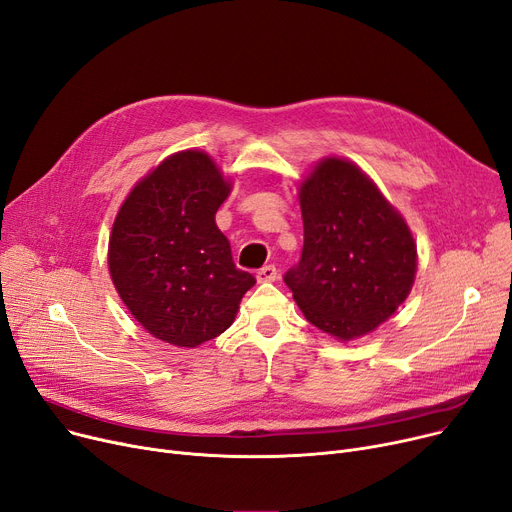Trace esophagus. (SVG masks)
<instances>
[{
	"instance_id": "34e87169",
	"label": "esophagus",
	"mask_w": 512,
	"mask_h": 512,
	"mask_svg": "<svg viewBox=\"0 0 512 512\" xmlns=\"http://www.w3.org/2000/svg\"><path fill=\"white\" fill-rule=\"evenodd\" d=\"M277 266L275 264H266V266H262V269L256 273V279L260 281V283H269V281H275L277 279Z\"/></svg>"
}]
</instances>
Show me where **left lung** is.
<instances>
[{"instance_id":"1","label":"left lung","mask_w":512,"mask_h":512,"mask_svg":"<svg viewBox=\"0 0 512 512\" xmlns=\"http://www.w3.org/2000/svg\"><path fill=\"white\" fill-rule=\"evenodd\" d=\"M304 248L283 281L321 331L371 333L410 294L417 243L377 185L344 158H325L300 187Z\"/></svg>"}]
</instances>
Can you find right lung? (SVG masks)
Segmentation results:
<instances>
[{
	"mask_svg": "<svg viewBox=\"0 0 512 512\" xmlns=\"http://www.w3.org/2000/svg\"><path fill=\"white\" fill-rule=\"evenodd\" d=\"M231 183L198 150L168 156L120 206L108 269L141 327L179 348L227 331L256 279L239 271L214 223Z\"/></svg>",
	"mask_w": 512,
	"mask_h": 512,
	"instance_id": "right-lung-1",
	"label": "right lung"
}]
</instances>
